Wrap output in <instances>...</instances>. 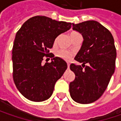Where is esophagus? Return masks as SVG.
Here are the masks:
<instances>
[{
  "instance_id": "1",
  "label": "esophagus",
  "mask_w": 121,
  "mask_h": 121,
  "mask_svg": "<svg viewBox=\"0 0 121 121\" xmlns=\"http://www.w3.org/2000/svg\"><path fill=\"white\" fill-rule=\"evenodd\" d=\"M67 67H68V69H69V67H70V63H67Z\"/></svg>"
}]
</instances>
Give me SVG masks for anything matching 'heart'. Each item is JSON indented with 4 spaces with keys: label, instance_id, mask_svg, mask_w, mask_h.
Here are the masks:
<instances>
[{
    "label": "heart",
    "instance_id": "heart-1",
    "mask_svg": "<svg viewBox=\"0 0 121 121\" xmlns=\"http://www.w3.org/2000/svg\"><path fill=\"white\" fill-rule=\"evenodd\" d=\"M73 33H75V32H72L71 34H73ZM56 56L62 58L63 60H68L71 58L73 54L68 52L67 50H59L58 51H56Z\"/></svg>",
    "mask_w": 121,
    "mask_h": 121
}]
</instances>
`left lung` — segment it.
I'll return each mask as SVG.
<instances>
[{
	"mask_svg": "<svg viewBox=\"0 0 121 121\" xmlns=\"http://www.w3.org/2000/svg\"><path fill=\"white\" fill-rule=\"evenodd\" d=\"M73 30L81 34L83 42L75 57L82 66L70 65L75 78L69 84V92L75 102L90 104L102 96L114 72V38L108 30L95 21L73 23Z\"/></svg>",
	"mask_w": 121,
	"mask_h": 121,
	"instance_id": "1",
	"label": "left lung"
}]
</instances>
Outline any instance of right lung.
I'll list each match as a JSON object with an SVG mask.
<instances>
[{"label": "right lung", "mask_w": 121, "mask_h": 121, "mask_svg": "<svg viewBox=\"0 0 121 121\" xmlns=\"http://www.w3.org/2000/svg\"><path fill=\"white\" fill-rule=\"evenodd\" d=\"M71 23L46 16H35L26 21L17 32L12 50L13 77L17 88L33 102L46 100L53 93L56 81L67 69V63L49 53L56 38L71 27ZM52 58L44 65L43 56Z\"/></svg>", "instance_id": "1"}]
</instances>
